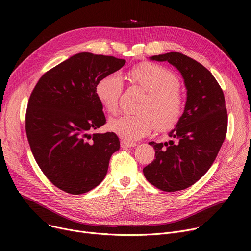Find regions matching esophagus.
<instances>
[{
	"label": "esophagus",
	"instance_id": "1",
	"mask_svg": "<svg viewBox=\"0 0 251 251\" xmlns=\"http://www.w3.org/2000/svg\"><path fill=\"white\" fill-rule=\"evenodd\" d=\"M136 142L128 141V140H121V147L122 148H134L136 147Z\"/></svg>",
	"mask_w": 251,
	"mask_h": 251
}]
</instances>
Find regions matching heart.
<instances>
[{
	"instance_id": "heart-1",
	"label": "heart",
	"mask_w": 251,
	"mask_h": 251,
	"mask_svg": "<svg viewBox=\"0 0 251 251\" xmlns=\"http://www.w3.org/2000/svg\"><path fill=\"white\" fill-rule=\"evenodd\" d=\"M129 81L148 96L143 100L140 115H122L110 121V129L126 140L149 135L156 127L159 131L172 129L180 121L185 100L180 91L178 76L163 65L144 62L128 71ZM124 83L116 73L102 76L96 85V96L109 114H116L123 94Z\"/></svg>"
}]
</instances>
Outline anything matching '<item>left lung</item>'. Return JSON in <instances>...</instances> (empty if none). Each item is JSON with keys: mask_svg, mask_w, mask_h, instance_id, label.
<instances>
[{"mask_svg": "<svg viewBox=\"0 0 251 251\" xmlns=\"http://www.w3.org/2000/svg\"><path fill=\"white\" fill-rule=\"evenodd\" d=\"M151 59L175 66L187 89L183 115L169 133L173 140L150 142L155 159L143 169L153 186L174 192L193 185L215 162L227 134L225 97L213 74L188 56L171 51Z\"/></svg>", "mask_w": 251, "mask_h": 251, "instance_id": "8db88e82", "label": "left lung"}]
</instances>
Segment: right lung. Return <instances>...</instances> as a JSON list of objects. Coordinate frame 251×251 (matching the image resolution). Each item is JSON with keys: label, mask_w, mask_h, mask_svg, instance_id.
Here are the masks:
<instances>
[{"label": "right lung", "mask_w": 251, "mask_h": 251, "mask_svg": "<svg viewBox=\"0 0 251 251\" xmlns=\"http://www.w3.org/2000/svg\"><path fill=\"white\" fill-rule=\"evenodd\" d=\"M125 63L79 52L46 72L31 92L26 135L38 167L65 192L82 194L97 187L107 175L112 154L120 149L114 132H90L105 124L96 85Z\"/></svg>", "instance_id": "right-lung-1"}]
</instances>
